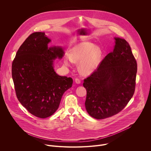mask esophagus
I'll return each instance as SVG.
<instances>
[{
	"label": "esophagus",
	"mask_w": 151,
	"mask_h": 151,
	"mask_svg": "<svg viewBox=\"0 0 151 151\" xmlns=\"http://www.w3.org/2000/svg\"><path fill=\"white\" fill-rule=\"evenodd\" d=\"M75 82L76 83H81V80L79 79H78V78H76L75 79Z\"/></svg>",
	"instance_id": "obj_1"
}]
</instances>
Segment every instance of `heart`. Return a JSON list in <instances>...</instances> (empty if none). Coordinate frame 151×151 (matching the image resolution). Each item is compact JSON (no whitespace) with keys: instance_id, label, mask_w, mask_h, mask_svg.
<instances>
[{"instance_id":"obj_1","label":"heart","mask_w":151,"mask_h":151,"mask_svg":"<svg viewBox=\"0 0 151 151\" xmlns=\"http://www.w3.org/2000/svg\"><path fill=\"white\" fill-rule=\"evenodd\" d=\"M102 57L103 51L100 48L91 42H84L74 46L70 54L64 57V62L66 65L70 66L73 61H80L81 71L84 74H90L99 67Z\"/></svg>"}]
</instances>
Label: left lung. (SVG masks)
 <instances>
[{
  "instance_id": "obj_1",
  "label": "left lung",
  "mask_w": 151,
  "mask_h": 151,
  "mask_svg": "<svg viewBox=\"0 0 151 151\" xmlns=\"http://www.w3.org/2000/svg\"><path fill=\"white\" fill-rule=\"evenodd\" d=\"M114 51L83 80L87 90L85 102L88 114L97 119L120 112L132 98L137 69L131 47L124 39L115 37Z\"/></svg>"
}]
</instances>
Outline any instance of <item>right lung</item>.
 <instances>
[{
  "label": "right lung",
  "instance_id": "obj_1",
  "mask_svg": "<svg viewBox=\"0 0 151 151\" xmlns=\"http://www.w3.org/2000/svg\"><path fill=\"white\" fill-rule=\"evenodd\" d=\"M51 41L43 32L32 33L17 52L12 77L17 97L33 115L46 118L58 109L61 97L73 83L72 78L58 75L53 60L64 55L62 48H48Z\"/></svg>",
  "mask_w": 151,
  "mask_h": 151
}]
</instances>
